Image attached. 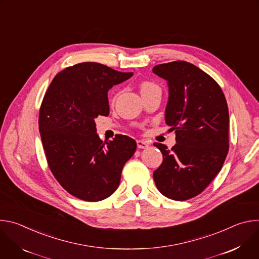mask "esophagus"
<instances>
[{"label": "esophagus", "mask_w": 259, "mask_h": 259, "mask_svg": "<svg viewBox=\"0 0 259 259\" xmlns=\"http://www.w3.org/2000/svg\"><path fill=\"white\" fill-rule=\"evenodd\" d=\"M149 146V142L143 141V140H137V147L138 149H145V147Z\"/></svg>", "instance_id": "esophagus-1"}]
</instances>
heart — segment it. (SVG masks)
I'll use <instances>...</instances> for the list:
<instances>
[{
  "label": "heart",
  "mask_w": 259,
  "mask_h": 259,
  "mask_svg": "<svg viewBox=\"0 0 259 259\" xmlns=\"http://www.w3.org/2000/svg\"><path fill=\"white\" fill-rule=\"evenodd\" d=\"M155 90H160V87L156 83H154L152 81H143L140 84V92H141V94L149 93V92H152V91H155Z\"/></svg>",
  "instance_id": "obj_1"
}]
</instances>
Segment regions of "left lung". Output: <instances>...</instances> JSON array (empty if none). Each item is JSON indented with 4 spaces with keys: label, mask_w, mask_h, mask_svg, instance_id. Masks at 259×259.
<instances>
[{
    "label": "left lung",
    "mask_w": 259,
    "mask_h": 259,
    "mask_svg": "<svg viewBox=\"0 0 259 259\" xmlns=\"http://www.w3.org/2000/svg\"><path fill=\"white\" fill-rule=\"evenodd\" d=\"M153 71L168 82L165 121L176 133L171 150L154 143L163 155L154 180L165 197L186 201L201 194L223 168L230 147L228 103L217 82L190 62L158 64Z\"/></svg>",
    "instance_id": "8db88e82"
}]
</instances>
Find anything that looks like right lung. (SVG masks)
<instances>
[{
  "mask_svg": "<svg viewBox=\"0 0 259 259\" xmlns=\"http://www.w3.org/2000/svg\"><path fill=\"white\" fill-rule=\"evenodd\" d=\"M132 75L97 62H82L59 71L45 93L39 130L47 163L73 197L97 202L119 187L136 141L122 134L101 140L94 120L109 114L107 91Z\"/></svg>",
  "mask_w": 259,
  "mask_h": 259,
  "instance_id": "add662e5",
  "label": "right lung"
}]
</instances>
